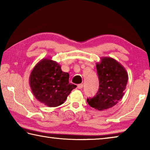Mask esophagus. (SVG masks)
Instances as JSON below:
<instances>
[{"label": "esophagus", "mask_w": 150, "mask_h": 150, "mask_svg": "<svg viewBox=\"0 0 150 150\" xmlns=\"http://www.w3.org/2000/svg\"><path fill=\"white\" fill-rule=\"evenodd\" d=\"M83 84H79V85H77V88H79V89H81V88H83Z\"/></svg>", "instance_id": "esophagus-1"}]
</instances>
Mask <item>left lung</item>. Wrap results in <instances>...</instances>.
I'll use <instances>...</instances> for the list:
<instances>
[{
	"label": "left lung",
	"mask_w": 150,
	"mask_h": 150,
	"mask_svg": "<svg viewBox=\"0 0 150 150\" xmlns=\"http://www.w3.org/2000/svg\"><path fill=\"white\" fill-rule=\"evenodd\" d=\"M99 88L96 95L87 98L91 107L98 110L111 108L118 103L124 95L128 83V73L115 59L104 57L96 63Z\"/></svg>",
	"instance_id": "left-lung-1"
}]
</instances>
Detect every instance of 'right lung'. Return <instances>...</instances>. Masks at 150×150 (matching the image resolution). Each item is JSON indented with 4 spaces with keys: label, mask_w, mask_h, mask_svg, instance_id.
<instances>
[{
    "label": "right lung",
    "mask_w": 150,
    "mask_h": 150,
    "mask_svg": "<svg viewBox=\"0 0 150 150\" xmlns=\"http://www.w3.org/2000/svg\"><path fill=\"white\" fill-rule=\"evenodd\" d=\"M69 75L63 72L54 61L44 59L35 66L30 77V85L35 97L49 107L64 103L77 86L69 83Z\"/></svg>",
    "instance_id": "obj_1"
}]
</instances>
